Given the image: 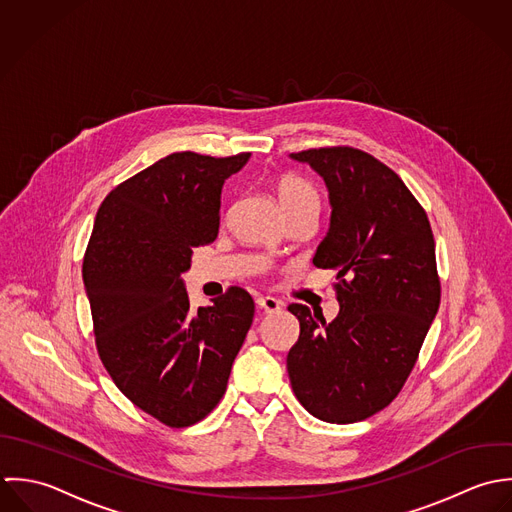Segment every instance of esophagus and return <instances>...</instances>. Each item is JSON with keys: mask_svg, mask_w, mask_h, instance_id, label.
<instances>
[{"mask_svg": "<svg viewBox=\"0 0 512 512\" xmlns=\"http://www.w3.org/2000/svg\"><path fill=\"white\" fill-rule=\"evenodd\" d=\"M257 305H259V308H263L265 312H277V310H281V301H277V299H273V297H259V299H257Z\"/></svg>", "mask_w": 512, "mask_h": 512, "instance_id": "34e87169", "label": "esophagus"}]
</instances>
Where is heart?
<instances>
[{
	"label": "heart",
	"mask_w": 512,
	"mask_h": 512,
	"mask_svg": "<svg viewBox=\"0 0 512 512\" xmlns=\"http://www.w3.org/2000/svg\"><path fill=\"white\" fill-rule=\"evenodd\" d=\"M275 194L283 207L285 215H297L303 211H312L318 215L320 194L312 182L297 174H283L275 180Z\"/></svg>",
	"instance_id": "1"
}]
</instances>
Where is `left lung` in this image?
<instances>
[{
    "label": "left lung",
    "instance_id": "left-lung-1",
    "mask_svg": "<svg viewBox=\"0 0 512 512\" xmlns=\"http://www.w3.org/2000/svg\"><path fill=\"white\" fill-rule=\"evenodd\" d=\"M328 188L330 227L312 263L336 271L340 312L291 305L301 334L287 356L293 392L328 423L362 421L402 392L441 301L425 209L402 178L358 148L291 154Z\"/></svg>",
    "mask_w": 512,
    "mask_h": 512
}]
</instances>
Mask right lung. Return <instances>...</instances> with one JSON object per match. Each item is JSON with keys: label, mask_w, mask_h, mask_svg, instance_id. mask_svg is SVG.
<instances>
[{"label": "right lung", "mask_w": 512, "mask_h": 512, "mask_svg": "<svg viewBox=\"0 0 512 512\" xmlns=\"http://www.w3.org/2000/svg\"><path fill=\"white\" fill-rule=\"evenodd\" d=\"M249 152H174L118 184L83 259L95 344L116 388L168 427L202 421L225 394L255 303L229 287L190 308L182 273L219 231L223 182Z\"/></svg>", "instance_id": "add662e5"}]
</instances>
